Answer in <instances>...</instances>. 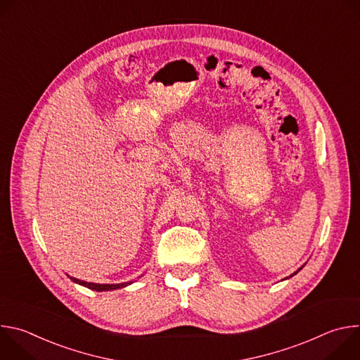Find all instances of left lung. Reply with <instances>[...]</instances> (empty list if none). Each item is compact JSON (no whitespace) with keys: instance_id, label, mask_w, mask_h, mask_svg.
I'll return each instance as SVG.
<instances>
[{"instance_id":"1","label":"left lung","mask_w":360,"mask_h":360,"mask_svg":"<svg viewBox=\"0 0 360 360\" xmlns=\"http://www.w3.org/2000/svg\"><path fill=\"white\" fill-rule=\"evenodd\" d=\"M304 265H306V264H304ZM304 265H302V266H300V268H299V269H297V271H296V272H293V274H292V275H290V276H289V278H292V276H293V275H296V274H297V272H299V271H300V269H302V268H303V266H304ZM289 278H285V279H289Z\"/></svg>"}]
</instances>
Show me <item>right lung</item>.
<instances>
[{"label":"right lung","instance_id":"obj_1","mask_svg":"<svg viewBox=\"0 0 360 360\" xmlns=\"http://www.w3.org/2000/svg\"><path fill=\"white\" fill-rule=\"evenodd\" d=\"M70 279H71L72 282H75V283L81 285V286H85V288H88V289L96 290V292L115 290V289H121V288H125V286H128V285H131V283H132V281H131V282H124V283H112V285H110V283H92V282H84V281H79V279L72 278V276H70Z\"/></svg>","mask_w":360,"mask_h":360}]
</instances>
